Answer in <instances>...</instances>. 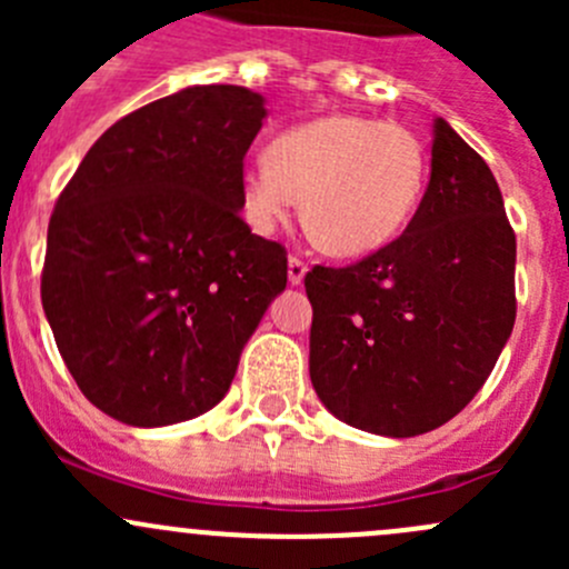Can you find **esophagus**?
Wrapping results in <instances>:
<instances>
[{
  "label": "esophagus",
  "mask_w": 569,
  "mask_h": 569,
  "mask_svg": "<svg viewBox=\"0 0 569 569\" xmlns=\"http://www.w3.org/2000/svg\"><path fill=\"white\" fill-rule=\"evenodd\" d=\"M306 274H308V263L300 261L297 256H291L289 258V283L300 286L302 280H306Z\"/></svg>",
  "instance_id": "esophagus-1"
}]
</instances>
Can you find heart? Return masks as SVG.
<instances>
[{
	"label": "heart",
	"mask_w": 569,
	"mask_h": 569,
	"mask_svg": "<svg viewBox=\"0 0 569 569\" xmlns=\"http://www.w3.org/2000/svg\"><path fill=\"white\" fill-rule=\"evenodd\" d=\"M427 148L407 126L332 112L291 126L239 178L244 222L272 233L302 198V220L332 256L393 242L421 203Z\"/></svg>",
	"instance_id": "heart-1"
}]
</instances>
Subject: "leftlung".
Returning a JSON list of instances; mask_svg holds the SVG:
<instances>
[{
	"mask_svg": "<svg viewBox=\"0 0 569 569\" xmlns=\"http://www.w3.org/2000/svg\"><path fill=\"white\" fill-rule=\"evenodd\" d=\"M515 233L485 159L432 120V173L399 239L306 274L321 405L363 432L416 438L457 416L515 327Z\"/></svg>",
	"mask_w": 569,
	"mask_h": 569,
	"instance_id": "1",
	"label": "left lung"
}]
</instances>
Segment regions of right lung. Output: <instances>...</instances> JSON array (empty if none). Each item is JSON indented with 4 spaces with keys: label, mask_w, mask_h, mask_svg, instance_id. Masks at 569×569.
I'll use <instances>...</instances> for the list:
<instances>
[{
    "label": "right lung",
    "mask_w": 569,
    "mask_h": 569,
    "mask_svg": "<svg viewBox=\"0 0 569 569\" xmlns=\"http://www.w3.org/2000/svg\"><path fill=\"white\" fill-rule=\"evenodd\" d=\"M263 118L248 88H183L109 126L57 200L43 311L79 391L114 421L211 410L286 289V250L239 217Z\"/></svg>",
    "instance_id": "1"
}]
</instances>
